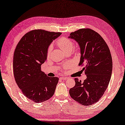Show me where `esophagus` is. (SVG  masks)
<instances>
[{
    "label": "esophagus",
    "instance_id": "esophagus-1",
    "mask_svg": "<svg viewBox=\"0 0 125 125\" xmlns=\"http://www.w3.org/2000/svg\"><path fill=\"white\" fill-rule=\"evenodd\" d=\"M61 80H66L67 79V77H60V78Z\"/></svg>",
    "mask_w": 125,
    "mask_h": 125
}]
</instances>
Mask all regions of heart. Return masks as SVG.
Here are the masks:
<instances>
[{
    "instance_id": "obj_1",
    "label": "heart",
    "mask_w": 125,
    "mask_h": 125,
    "mask_svg": "<svg viewBox=\"0 0 125 125\" xmlns=\"http://www.w3.org/2000/svg\"><path fill=\"white\" fill-rule=\"evenodd\" d=\"M57 44L65 52L72 51L74 46V42L71 40L66 38H61L58 40ZM51 50H52V46L50 45L47 51V55L48 56L50 55Z\"/></svg>"
}]
</instances>
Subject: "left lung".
Masks as SVG:
<instances>
[{
	"mask_svg": "<svg viewBox=\"0 0 125 125\" xmlns=\"http://www.w3.org/2000/svg\"><path fill=\"white\" fill-rule=\"evenodd\" d=\"M68 38L78 43L81 50L79 65H85L83 71L87 77L83 82L75 78V85L69 90V94L80 104H93L104 94L110 80V51L101 36L92 29H80L72 32Z\"/></svg>",
	"mask_w": 125,
	"mask_h": 125,
	"instance_id": "left-lung-1",
	"label": "left lung"
}]
</instances>
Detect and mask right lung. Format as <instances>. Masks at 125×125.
Returning a JSON list of instances; mask_svg holds the SVG:
<instances>
[{
  "mask_svg": "<svg viewBox=\"0 0 125 125\" xmlns=\"http://www.w3.org/2000/svg\"><path fill=\"white\" fill-rule=\"evenodd\" d=\"M62 33L34 30L27 32L15 48L13 72L15 81L27 98L41 103L53 95L59 78L49 77L41 71V66L47 60L51 42Z\"/></svg>",
  "mask_w": 125,
  "mask_h": 125,
  "instance_id": "add662e5",
  "label": "right lung"
}]
</instances>
